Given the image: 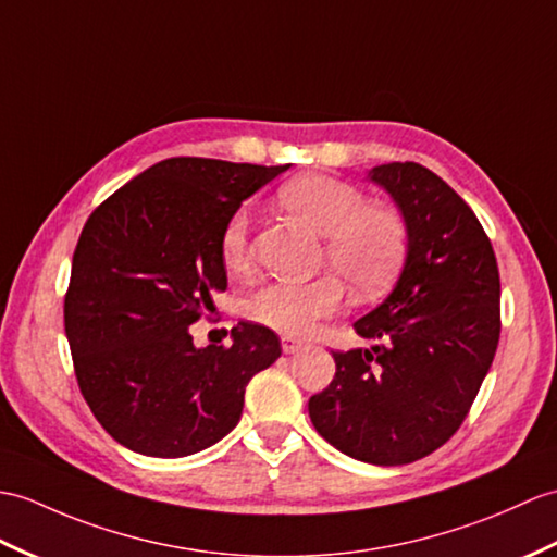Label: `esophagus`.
I'll list each match as a JSON object with an SVG mask.
<instances>
[{
  "instance_id": "1",
  "label": "esophagus",
  "mask_w": 557,
  "mask_h": 557,
  "mask_svg": "<svg viewBox=\"0 0 557 557\" xmlns=\"http://www.w3.org/2000/svg\"><path fill=\"white\" fill-rule=\"evenodd\" d=\"M306 346L304 339H296V337H282V351L284 354H296L301 351V348Z\"/></svg>"
}]
</instances>
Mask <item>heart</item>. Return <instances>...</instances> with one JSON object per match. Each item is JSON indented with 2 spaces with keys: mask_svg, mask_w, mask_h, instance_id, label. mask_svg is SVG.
I'll list each match as a JSON object with an SVG mask.
<instances>
[{
  "mask_svg": "<svg viewBox=\"0 0 557 557\" xmlns=\"http://www.w3.org/2000/svg\"><path fill=\"white\" fill-rule=\"evenodd\" d=\"M277 199L294 218L327 237V261L356 296L368 299L389 287L408 249L406 220L396 209L368 203L358 187L318 173L284 183ZM218 247L230 273H247L251 268L247 211L230 215ZM342 299V282L332 275L310 282L275 280L253 292L249 313L282 334H308L318 320L337 313Z\"/></svg>",
  "mask_w": 557,
  "mask_h": 557,
  "instance_id": "heart-1",
  "label": "heart"
}]
</instances>
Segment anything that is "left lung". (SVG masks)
Listing matches in <instances>:
<instances>
[{"label": "left lung", "mask_w": 557, "mask_h": 557, "mask_svg": "<svg viewBox=\"0 0 557 557\" xmlns=\"http://www.w3.org/2000/svg\"><path fill=\"white\" fill-rule=\"evenodd\" d=\"M408 227L396 287L356 322L370 348L337 351L327 389L310 396L318 434L372 465L430 456L458 432L500 337L496 253L472 209L420 163L374 165Z\"/></svg>", "instance_id": "left-lung-1"}]
</instances>
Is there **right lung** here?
Returning a JSON list of instances; mask_svg holds the SVG:
<instances>
[{
  "label": "right lung",
  "mask_w": 557,
  "mask_h": 557,
  "mask_svg": "<svg viewBox=\"0 0 557 557\" xmlns=\"http://www.w3.org/2000/svg\"><path fill=\"white\" fill-rule=\"evenodd\" d=\"M287 165L165 159L99 203L77 239L63 322L99 424L141 456L183 458L235 430L256 372L282 354L256 322L197 348L189 325L227 289L220 232Z\"/></svg>",
  "instance_id": "right-lung-1"
}]
</instances>
